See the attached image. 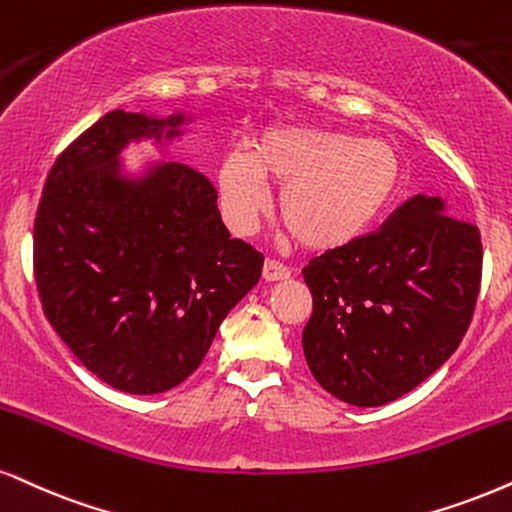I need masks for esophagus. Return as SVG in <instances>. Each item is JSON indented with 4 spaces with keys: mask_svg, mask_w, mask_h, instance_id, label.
Listing matches in <instances>:
<instances>
[{
    "mask_svg": "<svg viewBox=\"0 0 512 512\" xmlns=\"http://www.w3.org/2000/svg\"><path fill=\"white\" fill-rule=\"evenodd\" d=\"M292 275V270H289L287 266H282V263L277 261H268L263 263V280L266 282H280V280H287V277Z\"/></svg>",
    "mask_w": 512,
    "mask_h": 512,
    "instance_id": "34e87169",
    "label": "esophagus"
}]
</instances>
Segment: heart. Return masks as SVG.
<instances>
[{"label": "heart", "mask_w": 512, "mask_h": 512, "mask_svg": "<svg viewBox=\"0 0 512 512\" xmlns=\"http://www.w3.org/2000/svg\"><path fill=\"white\" fill-rule=\"evenodd\" d=\"M282 185L277 211L296 242L334 251L361 239L399 194L403 161L396 147L351 132L273 125L220 163L218 189L227 223L251 232Z\"/></svg>", "instance_id": "1"}]
</instances>
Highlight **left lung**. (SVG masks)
Here are the masks:
<instances>
[{
	"label": "left lung",
	"mask_w": 512,
	"mask_h": 512,
	"mask_svg": "<svg viewBox=\"0 0 512 512\" xmlns=\"http://www.w3.org/2000/svg\"><path fill=\"white\" fill-rule=\"evenodd\" d=\"M306 363L320 387L375 408L425 382L468 332L482 280L479 230L415 194L380 230L304 268Z\"/></svg>",
	"instance_id": "8db88e82"
}]
</instances>
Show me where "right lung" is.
<instances>
[{
  "mask_svg": "<svg viewBox=\"0 0 512 512\" xmlns=\"http://www.w3.org/2000/svg\"><path fill=\"white\" fill-rule=\"evenodd\" d=\"M194 116L116 109L56 159L35 218V280L56 334L99 380L161 394L204 361L263 256L232 239L218 194L175 161L130 170V144L180 140Z\"/></svg>",
  "mask_w": 512,
  "mask_h": 512,
  "instance_id": "right-lung-1",
  "label": "right lung"
}]
</instances>
